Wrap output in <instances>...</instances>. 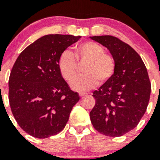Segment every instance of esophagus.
Returning <instances> with one entry per match:
<instances>
[{
  "mask_svg": "<svg viewBox=\"0 0 160 160\" xmlns=\"http://www.w3.org/2000/svg\"><path fill=\"white\" fill-rule=\"evenodd\" d=\"M86 94H87V93H83V92H80V93H79V95H80V97H83V96L86 95Z\"/></svg>",
  "mask_w": 160,
  "mask_h": 160,
  "instance_id": "obj_1",
  "label": "esophagus"
}]
</instances>
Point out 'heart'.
<instances>
[{
    "label": "heart",
    "instance_id": "1",
    "mask_svg": "<svg viewBox=\"0 0 160 160\" xmlns=\"http://www.w3.org/2000/svg\"><path fill=\"white\" fill-rule=\"evenodd\" d=\"M78 62H87L83 67L84 75L76 78L71 88L77 91H86L101 83L108 81L116 71L114 57L105 52V49L94 41H86L77 46L73 53L66 50L58 62L60 74L65 80L71 82L78 73Z\"/></svg>",
    "mask_w": 160,
    "mask_h": 160
}]
</instances>
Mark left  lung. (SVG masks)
I'll return each instance as SVG.
<instances>
[{"instance_id": "8db88e82", "label": "left lung", "mask_w": 160, "mask_h": 160, "mask_svg": "<svg viewBox=\"0 0 160 160\" xmlns=\"http://www.w3.org/2000/svg\"><path fill=\"white\" fill-rule=\"evenodd\" d=\"M90 38L107 48L116 63L112 78L93 92L91 123L104 135L120 137L135 128L146 111L151 93L147 69L140 55L117 37Z\"/></svg>"}]
</instances>
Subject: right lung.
<instances>
[{"instance_id":"1","label":"right lung","mask_w":160,"mask_h":160,"mask_svg":"<svg viewBox=\"0 0 160 160\" xmlns=\"http://www.w3.org/2000/svg\"><path fill=\"white\" fill-rule=\"evenodd\" d=\"M80 37L49 34L28 46L17 58L8 82L11 109L20 128L37 138L58 134L80 100L58 66L61 54Z\"/></svg>"}]
</instances>
